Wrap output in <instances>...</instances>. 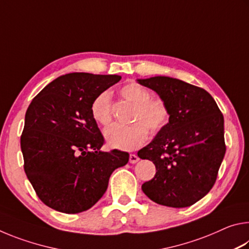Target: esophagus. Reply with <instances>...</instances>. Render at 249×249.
<instances>
[{"label":"esophagus","instance_id":"34e87169","mask_svg":"<svg viewBox=\"0 0 249 249\" xmlns=\"http://www.w3.org/2000/svg\"><path fill=\"white\" fill-rule=\"evenodd\" d=\"M138 160H140V158H138L137 155H135V154H130L129 155V162L130 163H136Z\"/></svg>","mask_w":249,"mask_h":249}]
</instances>
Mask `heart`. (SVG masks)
Here are the masks:
<instances>
[{
    "label": "heart",
    "instance_id": "obj_1",
    "mask_svg": "<svg viewBox=\"0 0 249 249\" xmlns=\"http://www.w3.org/2000/svg\"><path fill=\"white\" fill-rule=\"evenodd\" d=\"M120 93L125 101L135 105L132 116L134 124L129 126L114 125L105 130L107 145L120 150H134L145 144L149 130L157 134L166 127L170 121V109L160 98H151L150 92L138 83L130 82L122 87ZM91 115L102 126L111 125L113 121L112 99L107 91L101 92L92 101Z\"/></svg>",
    "mask_w": 249,
    "mask_h": 249
}]
</instances>
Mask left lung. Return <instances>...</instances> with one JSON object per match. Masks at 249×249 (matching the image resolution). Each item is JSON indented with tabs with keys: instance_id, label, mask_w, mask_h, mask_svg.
Segmentation results:
<instances>
[{
	"instance_id": "left-lung-1",
	"label": "left lung",
	"mask_w": 249,
	"mask_h": 249,
	"mask_svg": "<svg viewBox=\"0 0 249 249\" xmlns=\"http://www.w3.org/2000/svg\"><path fill=\"white\" fill-rule=\"evenodd\" d=\"M159 94L170 121L153 142L138 151L154 162L156 175L142 190L156 203L187 208L208 195L224 158V117L202 88L169 77L138 80Z\"/></svg>"
}]
</instances>
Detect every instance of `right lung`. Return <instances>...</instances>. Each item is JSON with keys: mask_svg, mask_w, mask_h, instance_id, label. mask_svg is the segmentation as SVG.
I'll list each match as a JSON object with an SVG mask.
<instances>
[{"mask_svg": "<svg viewBox=\"0 0 249 249\" xmlns=\"http://www.w3.org/2000/svg\"><path fill=\"white\" fill-rule=\"evenodd\" d=\"M121 80L116 74L68 73L46 86L29 104L20 136L24 170L37 196L67 214L92 208L107 189L126 151H101L104 137L92 119V101Z\"/></svg>", "mask_w": 249, "mask_h": 249, "instance_id": "obj_1", "label": "right lung"}]
</instances>
